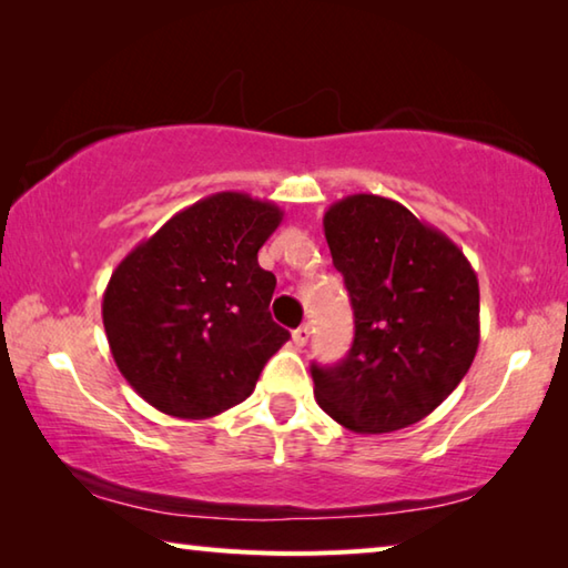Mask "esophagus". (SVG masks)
<instances>
[{
    "label": "esophagus",
    "mask_w": 568,
    "mask_h": 568,
    "mask_svg": "<svg viewBox=\"0 0 568 568\" xmlns=\"http://www.w3.org/2000/svg\"><path fill=\"white\" fill-rule=\"evenodd\" d=\"M307 338H311V328H307V325H301V328L293 331V343L297 345V348H303Z\"/></svg>",
    "instance_id": "obj_1"
}]
</instances>
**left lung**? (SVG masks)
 <instances>
[{
    "label": "left lung",
    "instance_id": "8db88e82",
    "mask_svg": "<svg viewBox=\"0 0 568 568\" xmlns=\"http://www.w3.org/2000/svg\"><path fill=\"white\" fill-rule=\"evenodd\" d=\"M355 338L311 365L315 400L355 434H390L436 410L478 351V277L454 240L396 200L348 195L323 217Z\"/></svg>",
    "mask_w": 568,
    "mask_h": 568
}]
</instances>
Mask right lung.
Segmentation results:
<instances>
[{
	"label": "right lung",
	"mask_w": 568,
	"mask_h": 568,
	"mask_svg": "<svg viewBox=\"0 0 568 568\" xmlns=\"http://www.w3.org/2000/svg\"><path fill=\"white\" fill-rule=\"evenodd\" d=\"M283 210L245 192H215L180 210L114 267L102 297L112 358L150 406L213 418L253 393L291 338L271 318L275 275L257 250Z\"/></svg>",
	"instance_id": "1"
}]
</instances>
